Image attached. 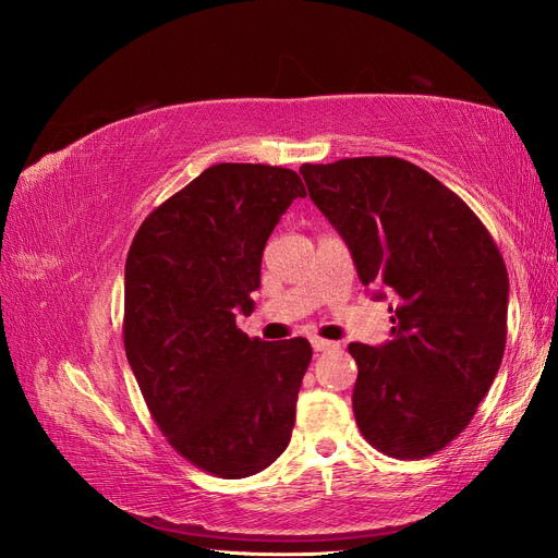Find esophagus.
<instances>
[{
	"label": "esophagus",
	"mask_w": 558,
	"mask_h": 558,
	"mask_svg": "<svg viewBox=\"0 0 558 558\" xmlns=\"http://www.w3.org/2000/svg\"><path fill=\"white\" fill-rule=\"evenodd\" d=\"M312 347H314V351H332V349H337L340 344L337 342H330V340H320V337H312Z\"/></svg>",
	"instance_id": "34e87169"
}]
</instances>
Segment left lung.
Returning a JSON list of instances; mask_svg holds the SVG:
<instances>
[{
	"label": "left lung",
	"instance_id": "1",
	"mask_svg": "<svg viewBox=\"0 0 558 558\" xmlns=\"http://www.w3.org/2000/svg\"><path fill=\"white\" fill-rule=\"evenodd\" d=\"M300 174L361 283L396 295L391 340L349 344L363 437L393 459L440 451L475 416L502 361L510 281L496 242L459 195L408 160L307 162Z\"/></svg>",
	"mask_w": 558,
	"mask_h": 558
}]
</instances>
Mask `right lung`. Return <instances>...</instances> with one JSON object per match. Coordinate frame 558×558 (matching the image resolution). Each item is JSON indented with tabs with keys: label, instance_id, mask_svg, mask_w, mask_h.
Returning <instances> with one entry per match:
<instances>
[{
	"label": "right lung",
	"instance_id": "right-lung-1",
	"mask_svg": "<svg viewBox=\"0 0 558 558\" xmlns=\"http://www.w3.org/2000/svg\"><path fill=\"white\" fill-rule=\"evenodd\" d=\"M305 195L293 170L214 165L146 216L128 253L130 367L167 442L216 477L256 475L291 442L312 344L251 340L234 314L253 312L263 248Z\"/></svg>",
	"mask_w": 558,
	"mask_h": 558
}]
</instances>
